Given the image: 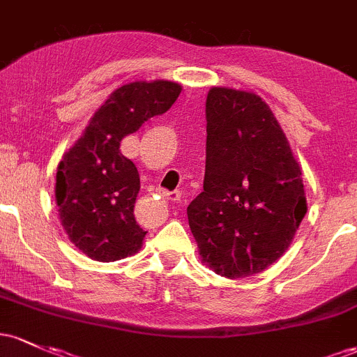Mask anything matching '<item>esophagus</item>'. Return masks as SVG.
<instances>
[{
    "label": "esophagus",
    "mask_w": 357,
    "mask_h": 357,
    "mask_svg": "<svg viewBox=\"0 0 357 357\" xmlns=\"http://www.w3.org/2000/svg\"><path fill=\"white\" fill-rule=\"evenodd\" d=\"M167 199H171L172 203H181V193H179V191H172V193H167Z\"/></svg>",
    "instance_id": "34e87169"
}]
</instances>
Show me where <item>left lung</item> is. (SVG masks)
I'll use <instances>...</instances> for the list:
<instances>
[{
    "instance_id": "8db88e82",
    "label": "left lung",
    "mask_w": 357,
    "mask_h": 357,
    "mask_svg": "<svg viewBox=\"0 0 357 357\" xmlns=\"http://www.w3.org/2000/svg\"><path fill=\"white\" fill-rule=\"evenodd\" d=\"M203 191L188 206L202 262L237 280L287 252L305 213L300 164L261 96L211 88Z\"/></svg>"
}]
</instances>
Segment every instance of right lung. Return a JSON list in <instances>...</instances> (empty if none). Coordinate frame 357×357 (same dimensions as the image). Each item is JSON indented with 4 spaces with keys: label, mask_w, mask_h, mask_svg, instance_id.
I'll use <instances>...</instances> for the list:
<instances>
[{
    "label": "right lung",
    "mask_w": 357,
    "mask_h": 357,
    "mask_svg": "<svg viewBox=\"0 0 357 357\" xmlns=\"http://www.w3.org/2000/svg\"><path fill=\"white\" fill-rule=\"evenodd\" d=\"M179 93L178 83L162 79L123 84L96 109L59 162V217L70 242L91 259L119 261L142 248L147 232L134 217L139 171L121 154L120 142L166 113Z\"/></svg>",
    "instance_id": "1"
}]
</instances>
